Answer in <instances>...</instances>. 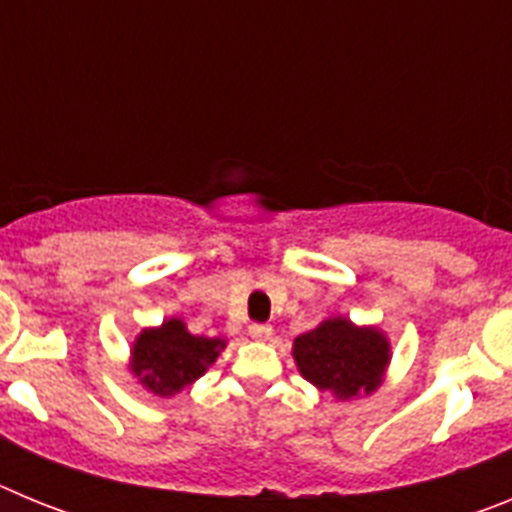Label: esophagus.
Segmentation results:
<instances>
[{"instance_id": "obj_1", "label": "esophagus", "mask_w": 512, "mask_h": 512, "mask_svg": "<svg viewBox=\"0 0 512 512\" xmlns=\"http://www.w3.org/2000/svg\"><path fill=\"white\" fill-rule=\"evenodd\" d=\"M248 333H251L253 341H269L271 333H274V328H271L269 323H253L251 328H248Z\"/></svg>"}]
</instances>
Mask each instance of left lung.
<instances>
[{"mask_svg": "<svg viewBox=\"0 0 512 512\" xmlns=\"http://www.w3.org/2000/svg\"><path fill=\"white\" fill-rule=\"evenodd\" d=\"M295 361L307 382L348 400L377 390L390 346L379 330L354 328L348 320L333 318L297 336Z\"/></svg>", "mask_w": 512, "mask_h": 512, "instance_id": "obj_1", "label": "left lung"}]
</instances>
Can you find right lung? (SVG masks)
<instances>
[{
	"instance_id": "add662e5",
	"label": "right lung",
	"mask_w": 512,
	"mask_h": 512,
	"mask_svg": "<svg viewBox=\"0 0 512 512\" xmlns=\"http://www.w3.org/2000/svg\"><path fill=\"white\" fill-rule=\"evenodd\" d=\"M220 338L192 336L182 320H166L158 330H143L133 348V369L156 395H174L205 374L217 359Z\"/></svg>"
}]
</instances>
